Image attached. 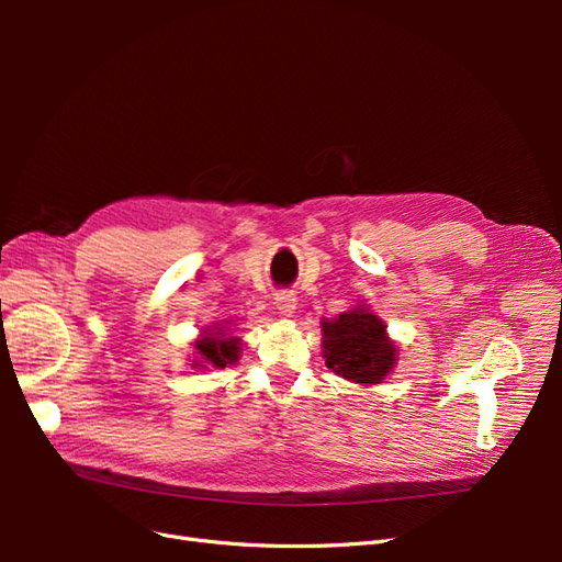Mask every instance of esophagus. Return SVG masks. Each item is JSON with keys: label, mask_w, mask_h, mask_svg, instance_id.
Wrapping results in <instances>:
<instances>
[{"label": "esophagus", "mask_w": 562, "mask_h": 562, "mask_svg": "<svg viewBox=\"0 0 562 562\" xmlns=\"http://www.w3.org/2000/svg\"><path fill=\"white\" fill-rule=\"evenodd\" d=\"M274 307L279 310V314L281 316H293L295 314V307H297V297L293 295V293H288V291H281V293H277V297H274Z\"/></svg>", "instance_id": "1"}]
</instances>
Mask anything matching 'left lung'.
<instances>
[{
	"mask_svg": "<svg viewBox=\"0 0 562 562\" xmlns=\"http://www.w3.org/2000/svg\"><path fill=\"white\" fill-rule=\"evenodd\" d=\"M321 335L326 366L347 382L380 384L396 368L398 345L389 337L386 323L366 302L337 318H323Z\"/></svg>",
	"mask_w": 562,
	"mask_h": 562,
	"instance_id": "obj_1",
	"label": "left lung"
}]
</instances>
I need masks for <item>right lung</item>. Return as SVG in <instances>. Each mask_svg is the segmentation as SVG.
Listing matches in <instances>:
<instances>
[{"instance_id": "add662e5", "label": "right lung", "mask_w": 562, "mask_h": 562, "mask_svg": "<svg viewBox=\"0 0 562 562\" xmlns=\"http://www.w3.org/2000/svg\"><path fill=\"white\" fill-rule=\"evenodd\" d=\"M232 326H236L234 321L223 318V321H213V326H206L201 330V335L192 342V347H194L192 368L194 370L227 368V366L239 361L241 339L229 333Z\"/></svg>"}]
</instances>
